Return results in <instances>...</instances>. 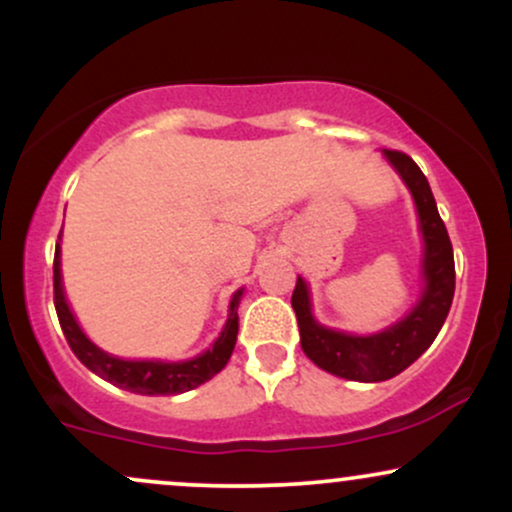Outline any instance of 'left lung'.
Here are the masks:
<instances>
[{
    "label": "left lung",
    "instance_id": "obj_1",
    "mask_svg": "<svg viewBox=\"0 0 512 512\" xmlns=\"http://www.w3.org/2000/svg\"><path fill=\"white\" fill-rule=\"evenodd\" d=\"M392 166L402 175L411 190V197L419 211L421 233H424V279L426 289L419 305L397 325L370 337H354V334L334 332L317 325L310 315V296L305 281L298 276L293 289L291 305L298 317L301 330V346L305 356L327 373L339 378L356 380V383H380L390 380L409 368L433 339L438 337L445 317L450 313L452 296H455V257L452 243L440 219L436 199L426 175L416 166L414 158L404 151L385 149Z\"/></svg>",
    "mask_w": 512,
    "mask_h": 512
}]
</instances>
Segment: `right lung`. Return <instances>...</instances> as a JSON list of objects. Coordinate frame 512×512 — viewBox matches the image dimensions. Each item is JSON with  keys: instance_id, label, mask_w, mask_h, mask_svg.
<instances>
[{"instance_id": "right-lung-1", "label": "right lung", "mask_w": 512, "mask_h": 512, "mask_svg": "<svg viewBox=\"0 0 512 512\" xmlns=\"http://www.w3.org/2000/svg\"><path fill=\"white\" fill-rule=\"evenodd\" d=\"M52 286H55V310L60 317V327L67 337L69 349L88 370L101 375L103 380L113 383L122 390L137 392V395H180V392L195 390L202 383L214 378L219 370L226 366L228 358L233 354L238 337V301L240 293L233 296L231 315H228L226 327H223L221 337L216 339L214 346L204 354H199L192 361L182 363H163V361H122V358L108 356L105 351L98 349L96 344L88 342V337L76 325L72 310L64 301L62 291V274H60V243L55 250V264H52Z\"/></svg>"}]
</instances>
